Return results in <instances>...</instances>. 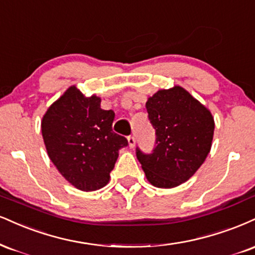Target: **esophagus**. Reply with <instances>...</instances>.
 I'll list each match as a JSON object with an SVG mask.
<instances>
[{
    "instance_id": "34e87169",
    "label": "esophagus",
    "mask_w": 255,
    "mask_h": 255,
    "mask_svg": "<svg viewBox=\"0 0 255 255\" xmlns=\"http://www.w3.org/2000/svg\"><path fill=\"white\" fill-rule=\"evenodd\" d=\"M128 145H129V147H131V148L135 146V137H134L133 135L128 136Z\"/></svg>"
}]
</instances>
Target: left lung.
Wrapping results in <instances>:
<instances>
[{
    "label": "left lung",
    "instance_id": "obj_1",
    "mask_svg": "<svg viewBox=\"0 0 255 255\" xmlns=\"http://www.w3.org/2000/svg\"><path fill=\"white\" fill-rule=\"evenodd\" d=\"M155 147L136 158L152 185L174 188L194 176L211 148L214 119L188 91L180 87L159 90L146 102Z\"/></svg>",
    "mask_w": 255,
    "mask_h": 255
}]
</instances>
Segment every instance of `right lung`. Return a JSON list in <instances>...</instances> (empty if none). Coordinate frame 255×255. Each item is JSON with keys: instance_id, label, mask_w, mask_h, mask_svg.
Instances as JSON below:
<instances>
[{"instance_id": "1", "label": "right lung", "mask_w": 255, "mask_h": 255, "mask_svg": "<svg viewBox=\"0 0 255 255\" xmlns=\"http://www.w3.org/2000/svg\"><path fill=\"white\" fill-rule=\"evenodd\" d=\"M115 113L101 109V98L69 88L48 108L41 131L48 157L67 182L94 191L109 182L119 149L128 145L113 131Z\"/></svg>"}]
</instances>
